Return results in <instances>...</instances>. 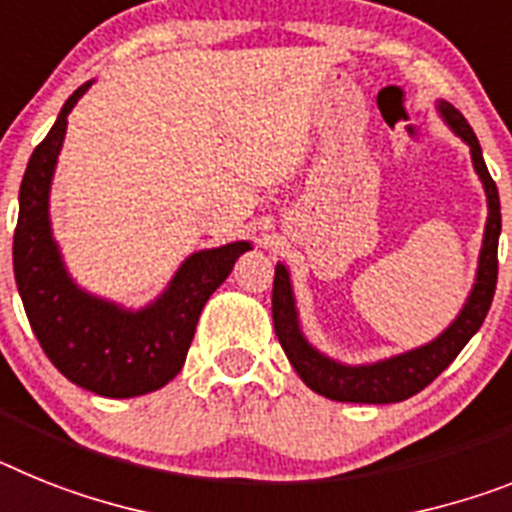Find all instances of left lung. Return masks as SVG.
<instances>
[{
	"label": "left lung",
	"mask_w": 512,
	"mask_h": 512,
	"mask_svg": "<svg viewBox=\"0 0 512 512\" xmlns=\"http://www.w3.org/2000/svg\"><path fill=\"white\" fill-rule=\"evenodd\" d=\"M437 111L448 122L450 130L471 148V161H474L476 174H479L484 192H487L489 216L487 226H484V242L482 252H479V268H476V281L471 286V294H468L458 317L442 330L435 341L375 364L336 362V359L317 351L304 338L302 325H299V312H296L294 291H291L289 270L283 263L276 265V278H273V325H276V336L286 356H289L291 367L296 369V375L304 380V385L330 398V401L398 403L424 390L429 382L440 375L442 369L453 362L455 356L461 354V349L471 341L476 330L482 328L489 304H492V296H495L497 242H500L502 229L497 184L487 171L482 145H479L474 130L468 127L461 111L445 101L437 103Z\"/></svg>",
	"instance_id": "1"
}]
</instances>
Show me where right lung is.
<instances>
[{"label": "right lung", "mask_w": 512, "mask_h": 512, "mask_svg": "<svg viewBox=\"0 0 512 512\" xmlns=\"http://www.w3.org/2000/svg\"><path fill=\"white\" fill-rule=\"evenodd\" d=\"M90 85L93 80L67 98L49 135L30 156L20 184L12 265L30 328L51 364L90 393L135 398L179 375L205 302L252 244L200 249L179 265L156 302L143 309H124L80 289L51 234L49 192L67 117Z\"/></svg>", "instance_id": "1"}]
</instances>
